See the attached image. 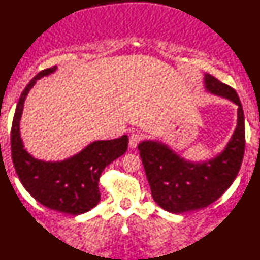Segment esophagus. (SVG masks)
Here are the masks:
<instances>
[{
	"mask_svg": "<svg viewBox=\"0 0 260 260\" xmlns=\"http://www.w3.org/2000/svg\"><path fill=\"white\" fill-rule=\"evenodd\" d=\"M141 134H139V133H132L131 134V137H129V147H132V149H134V147H137V145L138 144L140 143V140H141Z\"/></svg>",
	"mask_w": 260,
	"mask_h": 260,
	"instance_id": "34e87169",
	"label": "esophagus"
}]
</instances>
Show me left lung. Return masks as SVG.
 Masks as SVG:
<instances>
[{
  "label": "left lung",
  "mask_w": 260,
  "mask_h": 260,
  "mask_svg": "<svg viewBox=\"0 0 260 260\" xmlns=\"http://www.w3.org/2000/svg\"><path fill=\"white\" fill-rule=\"evenodd\" d=\"M206 91L238 106V122L222 152L211 159L190 162L158 140H144L138 145L151 194L166 211L183 213L216 202L238 175L245 152V117L234 88L210 74L204 75Z\"/></svg>",
  "instance_id": "8db88e82"
}]
</instances>
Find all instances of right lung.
<instances>
[{
    "mask_svg": "<svg viewBox=\"0 0 260 260\" xmlns=\"http://www.w3.org/2000/svg\"><path fill=\"white\" fill-rule=\"evenodd\" d=\"M56 70L54 66L39 72L19 98L11 132L12 159L22 186L37 202L50 210L77 216L94 208L101 200L98 188L101 174L108 164L126 152L128 137L96 140L74 156L57 162L37 159L29 154L20 136L25 100L38 79L48 77Z\"/></svg>",
    "mask_w": 260,
    "mask_h": 260,
    "instance_id": "obj_1",
    "label": "right lung"
}]
</instances>
